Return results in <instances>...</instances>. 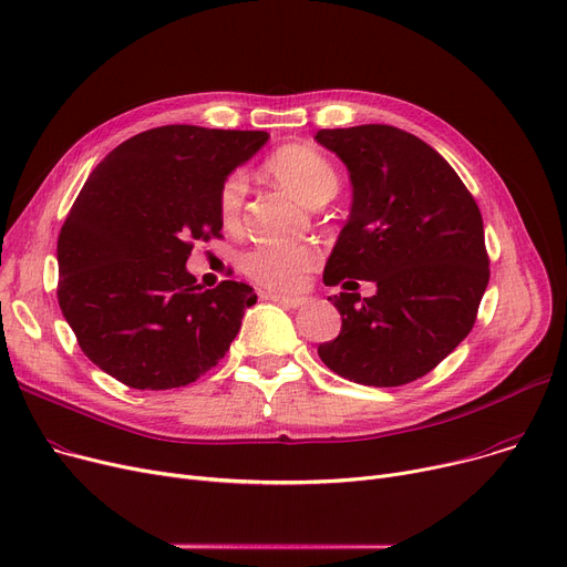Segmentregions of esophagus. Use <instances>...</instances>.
<instances>
[{"label": "esophagus", "mask_w": 567, "mask_h": 567, "mask_svg": "<svg viewBox=\"0 0 567 567\" xmlns=\"http://www.w3.org/2000/svg\"><path fill=\"white\" fill-rule=\"evenodd\" d=\"M266 301H274L282 308H303L308 303V299L303 296H282V293H264Z\"/></svg>", "instance_id": "esophagus-1"}]
</instances>
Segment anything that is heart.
<instances>
[{
    "label": "heart",
    "instance_id": "b5f03b06",
    "mask_svg": "<svg viewBox=\"0 0 567 567\" xmlns=\"http://www.w3.org/2000/svg\"><path fill=\"white\" fill-rule=\"evenodd\" d=\"M268 174L306 204L331 199L338 190V172L310 146L291 144L282 146L268 158ZM244 204V176H227L218 193V214L223 225L231 227L238 223ZM317 252L310 246H259L244 255V271L264 287L293 289L299 287L306 274L315 266Z\"/></svg>",
    "mask_w": 567,
    "mask_h": 567
}]
</instances>
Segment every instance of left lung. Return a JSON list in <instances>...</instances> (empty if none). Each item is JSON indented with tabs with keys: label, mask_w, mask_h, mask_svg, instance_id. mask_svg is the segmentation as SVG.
<instances>
[{
	"label": "left lung",
	"mask_w": 567,
	"mask_h": 567,
	"mask_svg": "<svg viewBox=\"0 0 567 567\" xmlns=\"http://www.w3.org/2000/svg\"><path fill=\"white\" fill-rule=\"evenodd\" d=\"M315 140L347 165L351 182L323 285H377L370 299L329 296L342 329L319 344V359L377 389L421 379L468 336L487 289L481 208L445 158L406 131L365 124Z\"/></svg>",
	"instance_id": "obj_1"
}]
</instances>
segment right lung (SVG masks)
Wrapping results in <instances>:
<instances>
[{"instance_id":"obj_1","label":"right lung","mask_w":567,"mask_h":567,"mask_svg":"<svg viewBox=\"0 0 567 567\" xmlns=\"http://www.w3.org/2000/svg\"><path fill=\"white\" fill-rule=\"evenodd\" d=\"M264 131L161 126L96 165L59 231L56 299L94 365L137 391L188 385L218 365L257 293L202 289L195 241L220 236L225 178L266 144Z\"/></svg>"}]
</instances>
